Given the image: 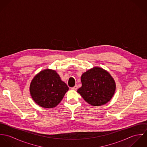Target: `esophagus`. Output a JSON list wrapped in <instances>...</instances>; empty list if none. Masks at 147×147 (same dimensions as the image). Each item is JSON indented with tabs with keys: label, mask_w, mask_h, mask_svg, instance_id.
<instances>
[{
	"label": "esophagus",
	"mask_w": 147,
	"mask_h": 147,
	"mask_svg": "<svg viewBox=\"0 0 147 147\" xmlns=\"http://www.w3.org/2000/svg\"><path fill=\"white\" fill-rule=\"evenodd\" d=\"M78 85H75L74 87H72V88H71V89H72V90H77L78 89Z\"/></svg>",
	"instance_id": "obj_1"
}]
</instances>
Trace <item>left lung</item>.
<instances>
[{
    "label": "left lung",
    "instance_id": "left-lung-1",
    "mask_svg": "<svg viewBox=\"0 0 147 147\" xmlns=\"http://www.w3.org/2000/svg\"><path fill=\"white\" fill-rule=\"evenodd\" d=\"M81 82L82 85L77 92L92 106L105 105L111 100L115 92L114 79L109 72L99 67L84 72Z\"/></svg>",
    "mask_w": 147,
    "mask_h": 147
}]
</instances>
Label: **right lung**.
Segmentation results:
<instances>
[{
	"label": "right lung",
	"mask_w": 147,
	"mask_h": 147,
	"mask_svg": "<svg viewBox=\"0 0 147 147\" xmlns=\"http://www.w3.org/2000/svg\"><path fill=\"white\" fill-rule=\"evenodd\" d=\"M69 88L54 69H45L32 79L29 91L33 101L43 108H53L63 99Z\"/></svg>",
	"instance_id": "add662e5"
}]
</instances>
